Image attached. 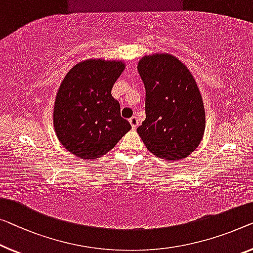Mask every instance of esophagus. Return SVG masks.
<instances>
[{
  "label": "esophagus",
  "mask_w": 253,
  "mask_h": 253,
  "mask_svg": "<svg viewBox=\"0 0 253 253\" xmlns=\"http://www.w3.org/2000/svg\"><path fill=\"white\" fill-rule=\"evenodd\" d=\"M129 124L131 125V127H133V129H135L138 126V120L135 116L131 117V118H129Z\"/></svg>",
  "instance_id": "34e87169"
}]
</instances>
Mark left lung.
Here are the masks:
<instances>
[{
	"label": "left lung",
	"mask_w": 253,
	"mask_h": 253,
	"mask_svg": "<svg viewBox=\"0 0 253 253\" xmlns=\"http://www.w3.org/2000/svg\"><path fill=\"white\" fill-rule=\"evenodd\" d=\"M137 70L145 87V120L137 128L146 149L165 160H182L201 142L202 97L192 74L170 54L146 55Z\"/></svg>",
	"instance_id": "left-lung-1"
}]
</instances>
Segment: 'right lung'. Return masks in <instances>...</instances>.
<instances>
[{
	"label": "right lung",
	"mask_w": 253,
	"mask_h": 253,
	"mask_svg": "<svg viewBox=\"0 0 253 253\" xmlns=\"http://www.w3.org/2000/svg\"><path fill=\"white\" fill-rule=\"evenodd\" d=\"M125 65L122 61L86 60L68 71L53 110L54 129L65 148L81 159H96L130 130L111 95Z\"/></svg>",
	"instance_id": "1"
}]
</instances>
